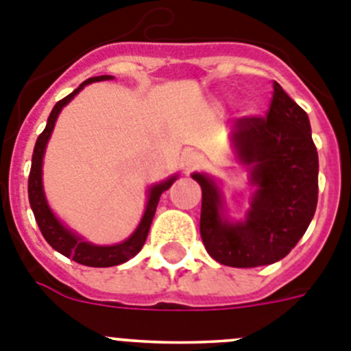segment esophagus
Wrapping results in <instances>:
<instances>
[{
  "mask_svg": "<svg viewBox=\"0 0 351 351\" xmlns=\"http://www.w3.org/2000/svg\"><path fill=\"white\" fill-rule=\"evenodd\" d=\"M204 165H206V158L200 153H188L182 158V167L186 172H193V170L202 169Z\"/></svg>",
  "mask_w": 351,
  "mask_h": 351,
  "instance_id": "1",
  "label": "esophagus"
}]
</instances>
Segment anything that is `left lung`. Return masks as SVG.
Returning a JSON list of instances; mask_svg holds the SVG:
<instances>
[{"label": "left lung", "instance_id": "obj_1", "mask_svg": "<svg viewBox=\"0 0 351 351\" xmlns=\"http://www.w3.org/2000/svg\"><path fill=\"white\" fill-rule=\"evenodd\" d=\"M230 141L255 186L250 210L244 221H228L218 184L193 173L202 188L200 235L207 253L223 265H269L295 247L315 216L318 153L309 117L274 82L267 116L235 119Z\"/></svg>", "mask_w": 351, "mask_h": 351}]
</instances>
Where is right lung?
I'll return each mask as SVG.
<instances>
[{
	"instance_id": "add662e5",
	"label": "right lung",
	"mask_w": 351,
	"mask_h": 351,
	"mask_svg": "<svg viewBox=\"0 0 351 351\" xmlns=\"http://www.w3.org/2000/svg\"><path fill=\"white\" fill-rule=\"evenodd\" d=\"M114 79L112 75H100V77H91V79L84 80L79 88L68 96H64L63 100H60L52 108L51 116L47 119V126L36 138L35 151H33V158H31V170H29V179H27V195H29V206L35 214V219L38 223V228L42 235L45 237L49 244L54 247L56 251H60L61 255L68 256L73 262L88 265V267H112V265H119V263L128 262L130 258L137 255L138 251L144 246L145 239L149 234V226L153 223L154 213H156L158 202L163 191H167L172 186V182L178 179V176H172L167 181L154 184L149 190L147 197V206H145L144 216H142L141 223H138L137 230L133 232L125 243L114 244V246H96V244L84 241L80 235L73 234L70 228L63 225L60 219L56 218L54 213L51 210L47 204V198L43 193V184H42V163H43V154H45V147L51 138V133L54 130L56 119L60 116L61 108L66 104L73 100V96L84 89V86H88L91 82H100V80H110Z\"/></svg>"
}]
</instances>
